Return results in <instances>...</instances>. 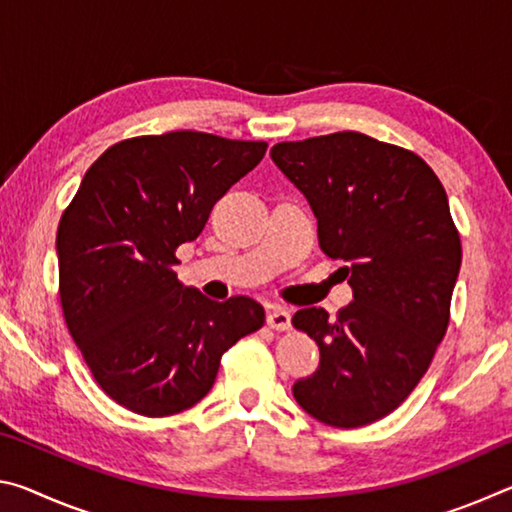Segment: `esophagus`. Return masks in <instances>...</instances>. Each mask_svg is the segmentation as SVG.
Wrapping results in <instances>:
<instances>
[{
    "mask_svg": "<svg viewBox=\"0 0 512 512\" xmlns=\"http://www.w3.org/2000/svg\"><path fill=\"white\" fill-rule=\"evenodd\" d=\"M266 323L271 329H277V332H284V329L291 327V314L289 309L284 307H271L266 314Z\"/></svg>",
    "mask_w": 512,
    "mask_h": 512,
    "instance_id": "34e87169",
    "label": "esophagus"
}]
</instances>
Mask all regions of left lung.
I'll list each match as a JSON object with an SVG mask.
<instances>
[{
	"mask_svg": "<svg viewBox=\"0 0 512 512\" xmlns=\"http://www.w3.org/2000/svg\"><path fill=\"white\" fill-rule=\"evenodd\" d=\"M271 158L305 194L354 298L336 318L296 311L320 363L293 397L329 427H363L411 395L447 332L461 237L445 187L420 155L354 131L280 142Z\"/></svg>",
	"mask_w": 512,
	"mask_h": 512,
	"instance_id": "obj_1",
	"label": "left lung"
}]
</instances>
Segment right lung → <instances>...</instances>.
<instances>
[{
  "label": "right lung",
  "mask_w": 512,
  "mask_h": 512,
  "mask_svg": "<svg viewBox=\"0 0 512 512\" xmlns=\"http://www.w3.org/2000/svg\"><path fill=\"white\" fill-rule=\"evenodd\" d=\"M266 142L198 131L112 144L60 216L58 291L85 363L124 409L164 418L210 393L221 357L264 325L253 298H205L178 282L176 248L253 171Z\"/></svg>",
  "instance_id": "add662e5"
}]
</instances>
